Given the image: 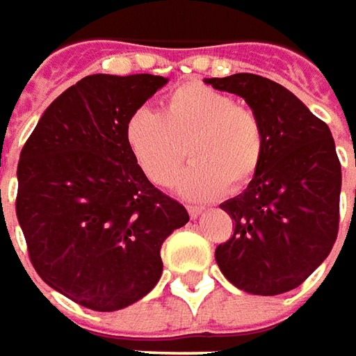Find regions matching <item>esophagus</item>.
I'll return each instance as SVG.
<instances>
[{
  "mask_svg": "<svg viewBox=\"0 0 356 356\" xmlns=\"http://www.w3.org/2000/svg\"><path fill=\"white\" fill-rule=\"evenodd\" d=\"M188 213H190L191 218H197L199 214L203 213V209L201 207H188Z\"/></svg>",
  "mask_w": 356,
  "mask_h": 356,
  "instance_id": "34e87169",
  "label": "esophagus"
}]
</instances>
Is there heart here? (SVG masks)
<instances>
[{
  "instance_id": "obj_1",
  "label": "heart",
  "mask_w": 356,
  "mask_h": 356,
  "mask_svg": "<svg viewBox=\"0 0 356 356\" xmlns=\"http://www.w3.org/2000/svg\"><path fill=\"white\" fill-rule=\"evenodd\" d=\"M124 136L134 161L161 188L176 180L188 153L193 166L178 182L188 199L241 190L259 172L266 149L257 113L199 82L168 93L161 115L147 107L134 111Z\"/></svg>"
}]
</instances>
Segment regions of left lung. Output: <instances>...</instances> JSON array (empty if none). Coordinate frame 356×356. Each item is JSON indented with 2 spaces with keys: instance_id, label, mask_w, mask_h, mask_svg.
I'll use <instances>...</instances> for the list:
<instances>
[{
  "instance_id": "1",
  "label": "left lung",
  "mask_w": 356,
  "mask_h": 356,
  "mask_svg": "<svg viewBox=\"0 0 356 356\" xmlns=\"http://www.w3.org/2000/svg\"><path fill=\"white\" fill-rule=\"evenodd\" d=\"M205 84L243 97L266 138L259 172L220 205L236 228L216 247V264L245 293L291 291L324 263L337 238L341 165L332 132L268 78L238 72L205 78Z\"/></svg>"
}]
</instances>
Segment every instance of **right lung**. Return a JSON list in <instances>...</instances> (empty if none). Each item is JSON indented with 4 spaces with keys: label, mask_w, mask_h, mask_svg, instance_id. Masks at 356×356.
<instances>
[{
    "label": "right lung",
    "mask_w": 356,
    "mask_h": 356,
    "mask_svg": "<svg viewBox=\"0 0 356 356\" xmlns=\"http://www.w3.org/2000/svg\"><path fill=\"white\" fill-rule=\"evenodd\" d=\"M168 78L90 74L38 120L17 166V218L45 284L86 309L120 311L163 274L161 245L190 220L147 180L124 128Z\"/></svg>",
    "instance_id": "right-lung-1"
}]
</instances>
